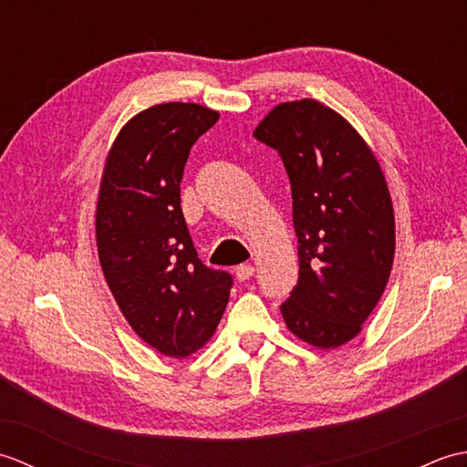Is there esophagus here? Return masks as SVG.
I'll return each mask as SVG.
<instances>
[{"instance_id": "obj_1", "label": "esophagus", "mask_w": 467, "mask_h": 467, "mask_svg": "<svg viewBox=\"0 0 467 467\" xmlns=\"http://www.w3.org/2000/svg\"><path fill=\"white\" fill-rule=\"evenodd\" d=\"M253 275H254V266L253 265H239V266H236V279H239L241 283L249 281Z\"/></svg>"}]
</instances>
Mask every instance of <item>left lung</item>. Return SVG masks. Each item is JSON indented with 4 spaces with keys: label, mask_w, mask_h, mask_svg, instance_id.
I'll use <instances>...</instances> for the list:
<instances>
[{
    "label": "left lung",
    "mask_w": 467,
    "mask_h": 467,
    "mask_svg": "<svg viewBox=\"0 0 467 467\" xmlns=\"http://www.w3.org/2000/svg\"><path fill=\"white\" fill-rule=\"evenodd\" d=\"M253 136L281 154L291 181L299 283L281 305L285 325L317 349H337L361 333L391 275L395 216L381 164L313 98L275 106Z\"/></svg>",
    "instance_id": "1"
}]
</instances>
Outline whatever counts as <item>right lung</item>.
<instances>
[{
	"label": "right lung",
	"instance_id": "1",
	"mask_svg": "<svg viewBox=\"0 0 467 467\" xmlns=\"http://www.w3.org/2000/svg\"><path fill=\"white\" fill-rule=\"evenodd\" d=\"M192 102L146 108L106 154L96 202V246L104 279L134 333L184 359L211 341L233 276L201 263L181 208L192 144L218 120Z\"/></svg>",
	"mask_w": 467,
	"mask_h": 467
}]
</instances>
